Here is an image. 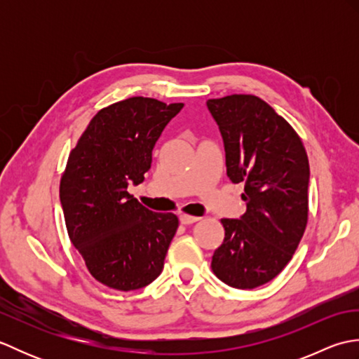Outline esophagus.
<instances>
[{
    "mask_svg": "<svg viewBox=\"0 0 359 359\" xmlns=\"http://www.w3.org/2000/svg\"><path fill=\"white\" fill-rule=\"evenodd\" d=\"M179 219H180V222L184 224V225H189V224H194V222H197V220H199L201 217L189 216V215H180V216H179Z\"/></svg>",
    "mask_w": 359,
    "mask_h": 359,
    "instance_id": "esophagus-1",
    "label": "esophagus"
}]
</instances>
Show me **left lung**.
<instances>
[{
    "mask_svg": "<svg viewBox=\"0 0 359 359\" xmlns=\"http://www.w3.org/2000/svg\"><path fill=\"white\" fill-rule=\"evenodd\" d=\"M225 147L226 175L243 184L241 219H222L225 238L211 269L234 288H256L290 262L309 219V157L288 121L256 95L207 102Z\"/></svg>",
    "mask_w": 359,
    "mask_h": 359,
    "instance_id": "8db88e82",
    "label": "left lung"
}]
</instances>
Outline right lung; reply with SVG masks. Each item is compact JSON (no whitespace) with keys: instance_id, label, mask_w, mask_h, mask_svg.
<instances>
[{"instance_id":"obj_1","label":"right lung","mask_w":359,"mask_h":359,"mask_svg":"<svg viewBox=\"0 0 359 359\" xmlns=\"http://www.w3.org/2000/svg\"><path fill=\"white\" fill-rule=\"evenodd\" d=\"M184 103L131 97L98 111L79 139L60 180L67 234L89 273L103 285L131 292L163 269L179 226L128 193L151 168L160 134Z\"/></svg>"}]
</instances>
